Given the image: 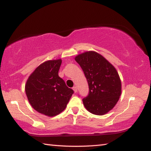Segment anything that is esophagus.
I'll return each mask as SVG.
<instances>
[{"instance_id": "esophagus-1", "label": "esophagus", "mask_w": 151, "mask_h": 151, "mask_svg": "<svg viewBox=\"0 0 151 151\" xmlns=\"http://www.w3.org/2000/svg\"><path fill=\"white\" fill-rule=\"evenodd\" d=\"M73 91H74V92H75V93H76V92H77V88H76V86H73Z\"/></svg>"}]
</instances>
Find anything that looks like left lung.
Masks as SVG:
<instances>
[{
  "label": "left lung",
  "mask_w": 151,
  "mask_h": 151,
  "mask_svg": "<svg viewBox=\"0 0 151 151\" xmlns=\"http://www.w3.org/2000/svg\"><path fill=\"white\" fill-rule=\"evenodd\" d=\"M83 69L89 88L83 99L88 111L103 115L114 108L121 94V81L114 66L95 51H86L75 58Z\"/></svg>",
  "instance_id": "left-lung-1"
}]
</instances>
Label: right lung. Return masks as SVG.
Here are the masks:
<instances>
[{
	"mask_svg": "<svg viewBox=\"0 0 151 151\" xmlns=\"http://www.w3.org/2000/svg\"><path fill=\"white\" fill-rule=\"evenodd\" d=\"M61 59L45 61L38 66L25 85L28 101L35 111L55 116L65 109L74 91L58 76Z\"/></svg>",
	"mask_w": 151,
	"mask_h": 151,
	"instance_id": "right-lung-1",
	"label": "right lung"
}]
</instances>
